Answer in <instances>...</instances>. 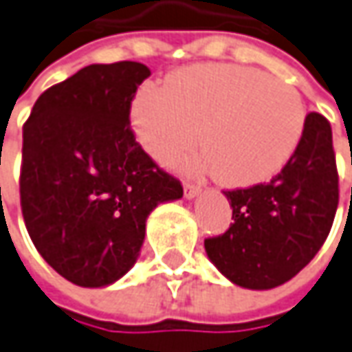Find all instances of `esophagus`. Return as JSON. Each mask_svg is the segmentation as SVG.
<instances>
[{"label": "esophagus", "mask_w": 352, "mask_h": 352, "mask_svg": "<svg viewBox=\"0 0 352 352\" xmlns=\"http://www.w3.org/2000/svg\"><path fill=\"white\" fill-rule=\"evenodd\" d=\"M183 190H185L186 198H195V196L200 192V186L196 185V183H185V185H183Z\"/></svg>", "instance_id": "esophagus-1"}]
</instances>
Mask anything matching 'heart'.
<instances>
[{
    "label": "heart",
    "instance_id": "b5f03b06",
    "mask_svg": "<svg viewBox=\"0 0 352 352\" xmlns=\"http://www.w3.org/2000/svg\"><path fill=\"white\" fill-rule=\"evenodd\" d=\"M307 107L298 90L252 67H186L166 86L146 85L133 102V125L146 152L171 162L200 140L202 166L229 186L277 175L305 133Z\"/></svg>",
    "mask_w": 352,
    "mask_h": 352
}]
</instances>
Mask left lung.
<instances>
[{"instance_id": "1", "label": "left lung", "mask_w": 352, "mask_h": 352, "mask_svg": "<svg viewBox=\"0 0 352 352\" xmlns=\"http://www.w3.org/2000/svg\"><path fill=\"white\" fill-rule=\"evenodd\" d=\"M233 223L204 241L208 258L235 285L274 289L322 248L339 204L331 125L310 111L287 166L270 183L226 190Z\"/></svg>"}]
</instances>
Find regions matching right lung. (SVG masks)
<instances>
[{"label":"right lung","mask_w":352,"mask_h":352,"mask_svg":"<svg viewBox=\"0 0 352 352\" xmlns=\"http://www.w3.org/2000/svg\"><path fill=\"white\" fill-rule=\"evenodd\" d=\"M150 69L88 65L47 88L23 125L21 210L36 250L59 276L104 287L133 267L146 217L183 196L136 142L131 104Z\"/></svg>","instance_id":"right-lung-1"}]
</instances>
